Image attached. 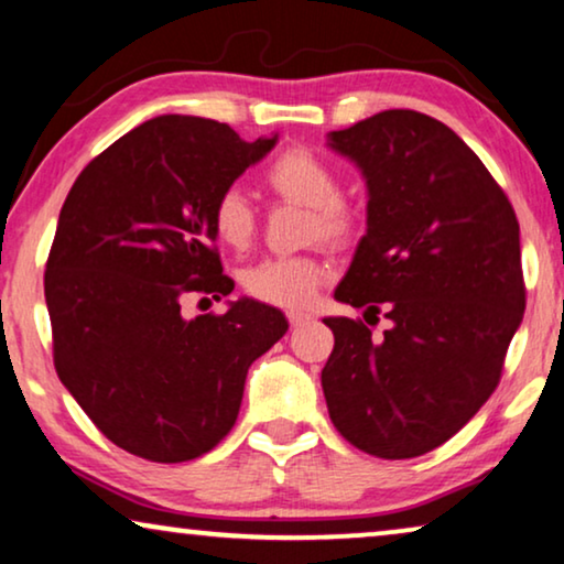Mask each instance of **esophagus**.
I'll use <instances>...</instances> for the list:
<instances>
[{
  "instance_id": "esophagus-1",
  "label": "esophagus",
  "mask_w": 564,
  "mask_h": 564,
  "mask_svg": "<svg viewBox=\"0 0 564 564\" xmlns=\"http://www.w3.org/2000/svg\"><path fill=\"white\" fill-rule=\"evenodd\" d=\"M288 321H290L292 328H297V326H303L305 321H311V315L303 313V311H290L288 313Z\"/></svg>"
}]
</instances>
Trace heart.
Instances as JSON below:
<instances>
[{"label": "heart", "mask_w": 564, "mask_h": 564, "mask_svg": "<svg viewBox=\"0 0 564 564\" xmlns=\"http://www.w3.org/2000/svg\"><path fill=\"white\" fill-rule=\"evenodd\" d=\"M276 197L311 207L307 236L328 243L351 241L359 230V210L338 195L341 180L336 166L307 145H290L276 153L261 172ZM215 238L234 251L249 249L257 236V213L238 187L223 189L210 207ZM326 269L313 257L264 259L243 272V290L269 305L297 307L315 295Z\"/></svg>", "instance_id": "1"}]
</instances>
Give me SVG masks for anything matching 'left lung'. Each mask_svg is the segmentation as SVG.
<instances>
[{"label":"left lung","instance_id":"left-lung-1","mask_svg":"<svg viewBox=\"0 0 564 564\" xmlns=\"http://www.w3.org/2000/svg\"><path fill=\"white\" fill-rule=\"evenodd\" d=\"M328 145L369 192L336 300L367 307V323L380 311L390 321L375 338L359 318H323L334 330L321 372L328 415L372 457H421L498 388L527 305L519 220L477 153L423 112H377Z\"/></svg>","mask_w":564,"mask_h":564}]
</instances>
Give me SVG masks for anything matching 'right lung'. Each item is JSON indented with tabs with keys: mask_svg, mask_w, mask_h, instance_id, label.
<instances>
[{
	"mask_svg": "<svg viewBox=\"0 0 564 564\" xmlns=\"http://www.w3.org/2000/svg\"><path fill=\"white\" fill-rule=\"evenodd\" d=\"M274 138L161 115L76 176L45 264L53 365L91 423L135 457H203L234 429L246 372L288 330L276 307L238 300L187 321L184 295L226 297L210 207Z\"/></svg>",
	"mask_w": 564,
	"mask_h": 564,
	"instance_id": "1",
	"label": "right lung"
}]
</instances>
